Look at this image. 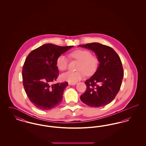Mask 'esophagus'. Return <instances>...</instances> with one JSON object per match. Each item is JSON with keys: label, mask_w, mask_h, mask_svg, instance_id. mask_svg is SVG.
Here are the masks:
<instances>
[{"label": "esophagus", "mask_w": 146, "mask_h": 146, "mask_svg": "<svg viewBox=\"0 0 146 146\" xmlns=\"http://www.w3.org/2000/svg\"><path fill=\"white\" fill-rule=\"evenodd\" d=\"M68 84L70 85H76V83H69Z\"/></svg>", "instance_id": "1"}]
</instances>
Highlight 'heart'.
Here are the masks:
<instances>
[{"instance_id": "obj_1", "label": "heart", "mask_w": 146, "mask_h": 146, "mask_svg": "<svg viewBox=\"0 0 146 146\" xmlns=\"http://www.w3.org/2000/svg\"><path fill=\"white\" fill-rule=\"evenodd\" d=\"M71 58L79 61L76 72L68 71L63 73L61 78L62 80L67 81L71 83H75L81 80L85 74L90 76L95 73L98 67V59L97 56L91 54L90 51L86 49H77L70 54ZM69 60L65 56L61 55L56 60V66L58 70H65L68 66Z\"/></svg>"}]
</instances>
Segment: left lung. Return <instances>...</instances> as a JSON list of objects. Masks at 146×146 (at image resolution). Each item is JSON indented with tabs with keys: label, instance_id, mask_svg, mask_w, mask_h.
I'll return each mask as SVG.
<instances>
[{
	"label": "left lung",
	"instance_id": "1",
	"mask_svg": "<svg viewBox=\"0 0 146 146\" xmlns=\"http://www.w3.org/2000/svg\"><path fill=\"white\" fill-rule=\"evenodd\" d=\"M96 54L99 66L95 73L86 80V89L80 96L84 104L92 107L109 104L120 90L124 70L119 56L111 47L98 42L80 45Z\"/></svg>",
	"mask_w": 146,
	"mask_h": 146
}]
</instances>
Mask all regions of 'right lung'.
Returning a JSON list of instances; mask_svg holds the SVG:
<instances>
[{
  "label": "right lung",
  "mask_w": 146,
  "mask_h": 146,
  "mask_svg": "<svg viewBox=\"0 0 146 146\" xmlns=\"http://www.w3.org/2000/svg\"><path fill=\"white\" fill-rule=\"evenodd\" d=\"M46 44L32 51L22 68V82L29 100L35 107L50 110L62 101L67 82L52 84L58 76L57 58L72 48Z\"/></svg>",
  "instance_id": "add662e5"
}]
</instances>
